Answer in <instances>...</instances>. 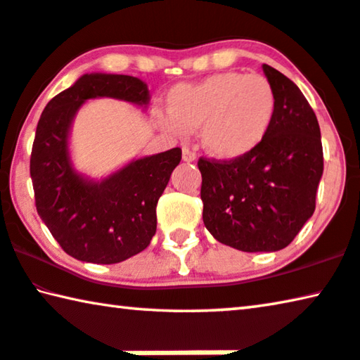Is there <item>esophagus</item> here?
<instances>
[{
	"instance_id": "1",
	"label": "esophagus",
	"mask_w": 360,
	"mask_h": 360,
	"mask_svg": "<svg viewBox=\"0 0 360 360\" xmlns=\"http://www.w3.org/2000/svg\"><path fill=\"white\" fill-rule=\"evenodd\" d=\"M181 158H184L185 162H193L196 159V154L190 151L188 148H184V149H181Z\"/></svg>"
}]
</instances>
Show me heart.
<instances>
[{"label":"heart","mask_w":360,"mask_h":360,"mask_svg":"<svg viewBox=\"0 0 360 360\" xmlns=\"http://www.w3.org/2000/svg\"><path fill=\"white\" fill-rule=\"evenodd\" d=\"M169 114L158 124L185 138L201 127V143L211 156L235 161L256 151L272 129L276 95L262 75L220 72L196 84L175 85L167 95Z\"/></svg>","instance_id":"obj_1"}]
</instances>
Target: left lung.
Instances as JSON below:
<instances>
[{"mask_svg":"<svg viewBox=\"0 0 360 360\" xmlns=\"http://www.w3.org/2000/svg\"><path fill=\"white\" fill-rule=\"evenodd\" d=\"M276 95L267 138L235 161L199 158L202 220L215 240L245 252L283 250L315 211L323 174L320 127L300 88L270 65Z\"/></svg>","mask_w":360,"mask_h":360,"instance_id":"8db88e82","label":"left lung"}]
</instances>
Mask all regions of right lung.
I'll list each match as a JSON object with an SVG mask.
<instances>
[{"label": "right lung", "instance_id": "obj_1", "mask_svg": "<svg viewBox=\"0 0 360 360\" xmlns=\"http://www.w3.org/2000/svg\"><path fill=\"white\" fill-rule=\"evenodd\" d=\"M115 98L146 106L145 82L131 75L85 74L46 104L37 125L30 176L37 212L69 256L84 262L117 264L141 252L156 233V206L181 149L135 159L106 179L77 174L69 131L86 99Z\"/></svg>", "mask_w": 360, "mask_h": 360}]
</instances>
